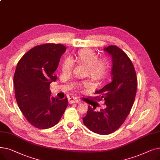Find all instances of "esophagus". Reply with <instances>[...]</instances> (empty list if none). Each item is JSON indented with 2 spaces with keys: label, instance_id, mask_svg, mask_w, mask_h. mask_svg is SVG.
Segmentation results:
<instances>
[{
  "label": "esophagus",
  "instance_id": "1",
  "mask_svg": "<svg viewBox=\"0 0 160 160\" xmlns=\"http://www.w3.org/2000/svg\"><path fill=\"white\" fill-rule=\"evenodd\" d=\"M68 101L69 103H79V100L75 97H71L69 98Z\"/></svg>",
  "mask_w": 160,
  "mask_h": 160
}]
</instances>
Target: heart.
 <instances>
[{"label": "heart", "mask_w": 160, "mask_h": 160, "mask_svg": "<svg viewBox=\"0 0 160 160\" xmlns=\"http://www.w3.org/2000/svg\"><path fill=\"white\" fill-rule=\"evenodd\" d=\"M76 60L79 65L88 67V73L91 77L97 79L102 80L106 77L109 72L110 65L106 60H98L97 54L91 49L86 48L80 50L78 52ZM73 63L69 58H67L62 65V71L69 74L71 72ZM79 88H84L89 89L91 85L88 82H83L78 86Z\"/></svg>", "instance_id": "obj_1"}]
</instances>
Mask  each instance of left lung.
<instances>
[{"label":"left lung","mask_w":160,"mask_h":160,"mask_svg":"<svg viewBox=\"0 0 160 160\" xmlns=\"http://www.w3.org/2000/svg\"><path fill=\"white\" fill-rule=\"evenodd\" d=\"M104 50L112 57V82L95 91L96 98L104 99L106 108L96 112L88 106L83 124L91 131L107 135L118 129L130 112L136 97L138 80L134 67L128 56L115 45Z\"/></svg>","instance_id":"obj_1"}]
</instances>
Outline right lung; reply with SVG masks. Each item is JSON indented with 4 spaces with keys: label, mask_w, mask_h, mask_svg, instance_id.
Listing matches in <instances>:
<instances>
[{
    "label": "right lung",
    "mask_w": 160,
    "mask_h": 160,
    "mask_svg": "<svg viewBox=\"0 0 160 160\" xmlns=\"http://www.w3.org/2000/svg\"><path fill=\"white\" fill-rule=\"evenodd\" d=\"M66 51L61 44L46 43L30 49L19 61L13 83L17 102L25 118L33 127L47 129L56 125L68 105L67 98L50 96V83L60 58Z\"/></svg>",
    "instance_id": "obj_1"
}]
</instances>
